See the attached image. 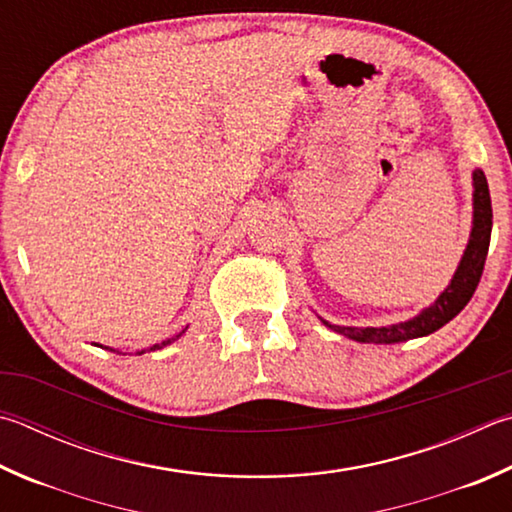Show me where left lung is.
Here are the masks:
<instances>
[{
    "instance_id": "left-lung-1",
    "label": "left lung",
    "mask_w": 512,
    "mask_h": 512,
    "mask_svg": "<svg viewBox=\"0 0 512 512\" xmlns=\"http://www.w3.org/2000/svg\"><path fill=\"white\" fill-rule=\"evenodd\" d=\"M492 232V206H490V190L483 170H472V228L470 239L463 250L461 262L454 271L450 284L443 288V293L436 300L425 306V309L414 315V318L387 324V327H340L322 320L324 327L340 333L349 340L365 342V345H396V342H407L414 338L430 336L439 331L443 324H448L454 315L463 311V306L475 295V288L481 280L483 264H486L488 246Z\"/></svg>"
}]
</instances>
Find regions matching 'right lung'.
<instances>
[{"label":"right lung","mask_w":512,"mask_h":512,"mask_svg":"<svg viewBox=\"0 0 512 512\" xmlns=\"http://www.w3.org/2000/svg\"><path fill=\"white\" fill-rule=\"evenodd\" d=\"M185 329H188V327H185ZM185 329H183L181 333H185ZM181 333H179V336H174V338H167V340H163V342H161V345H154V347H150V349H147V351H154V349H163L165 345H172V342H174V340H179V338H181ZM105 349H109V347H105ZM111 351H114V349H111ZM141 353H145V349H143V351H138V356H141Z\"/></svg>","instance_id":"1"}]
</instances>
